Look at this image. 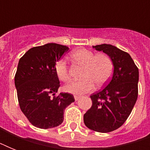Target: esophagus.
Masks as SVG:
<instances>
[{
    "label": "esophagus",
    "mask_w": 150,
    "mask_h": 150,
    "mask_svg": "<svg viewBox=\"0 0 150 150\" xmlns=\"http://www.w3.org/2000/svg\"><path fill=\"white\" fill-rule=\"evenodd\" d=\"M80 97H81L80 96H74V98H75V100H78L79 99H80Z\"/></svg>",
    "instance_id": "obj_1"
}]
</instances>
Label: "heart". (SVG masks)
<instances>
[{
	"label": "heart",
	"instance_id": "1",
	"mask_svg": "<svg viewBox=\"0 0 150 150\" xmlns=\"http://www.w3.org/2000/svg\"><path fill=\"white\" fill-rule=\"evenodd\" d=\"M71 57L76 63L84 66L83 79L74 81L65 86L64 90L67 93L75 95L86 93L94 89L95 84L98 86L104 85L111 76L113 62L110 57L104 53L95 54L91 50L81 48L73 52ZM54 71L62 82H67L70 80L68 66L63 59L57 61Z\"/></svg>",
	"mask_w": 150,
	"mask_h": 150
}]
</instances>
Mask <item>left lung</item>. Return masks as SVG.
Returning a JSON list of instances; mask_svg holds the SVG:
<instances>
[{"label": "left lung", "mask_w": 150, "mask_h": 150, "mask_svg": "<svg viewBox=\"0 0 150 150\" xmlns=\"http://www.w3.org/2000/svg\"><path fill=\"white\" fill-rule=\"evenodd\" d=\"M110 57L114 65L111 79L103 89L92 94L93 104L83 116L87 128L110 132L123 125L138 98L139 68L127 52L110 44L93 47Z\"/></svg>", "instance_id": "1"}]
</instances>
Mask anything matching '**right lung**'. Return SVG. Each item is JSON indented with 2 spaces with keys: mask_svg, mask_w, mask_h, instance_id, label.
Masks as SVG:
<instances>
[{
  "mask_svg": "<svg viewBox=\"0 0 150 150\" xmlns=\"http://www.w3.org/2000/svg\"><path fill=\"white\" fill-rule=\"evenodd\" d=\"M69 48L47 43L29 49L20 58L15 76L19 107L30 123L47 129L60 125L64 110L75 101L72 94L61 93L54 66Z\"/></svg>",
  "mask_w": 150,
  "mask_h": 150,
  "instance_id": "add662e5",
  "label": "right lung"
}]
</instances>
